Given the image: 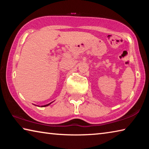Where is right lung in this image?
Masks as SVG:
<instances>
[{
	"instance_id": "right-lung-1",
	"label": "right lung",
	"mask_w": 149,
	"mask_h": 149,
	"mask_svg": "<svg viewBox=\"0 0 149 149\" xmlns=\"http://www.w3.org/2000/svg\"><path fill=\"white\" fill-rule=\"evenodd\" d=\"M50 104H51V103H50ZM50 104H46V105H44V106H42V107H47V106H49Z\"/></svg>"
}]
</instances>
